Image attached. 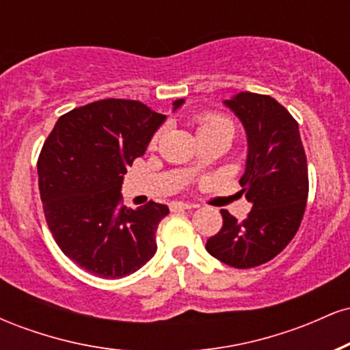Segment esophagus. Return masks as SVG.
<instances>
[{
    "label": "esophagus",
    "instance_id": "34e87169",
    "mask_svg": "<svg viewBox=\"0 0 350 350\" xmlns=\"http://www.w3.org/2000/svg\"><path fill=\"white\" fill-rule=\"evenodd\" d=\"M172 211H178V208H194V204H189V202H174L172 204Z\"/></svg>",
    "mask_w": 350,
    "mask_h": 350
}]
</instances>
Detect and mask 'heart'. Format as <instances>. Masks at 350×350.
<instances>
[{
	"label": "heart",
	"mask_w": 350,
	"mask_h": 350,
	"mask_svg": "<svg viewBox=\"0 0 350 350\" xmlns=\"http://www.w3.org/2000/svg\"><path fill=\"white\" fill-rule=\"evenodd\" d=\"M199 126H198V135L199 136H204V135H212V133H217V131H230L232 135H234V124L226 116H220V115H215V113H206L202 116H199ZM158 136H154V139H152V144L158 142ZM199 164L198 163H192L191 170L192 171H198L199 170Z\"/></svg>",
	"instance_id": "heart-1"
}]
</instances>
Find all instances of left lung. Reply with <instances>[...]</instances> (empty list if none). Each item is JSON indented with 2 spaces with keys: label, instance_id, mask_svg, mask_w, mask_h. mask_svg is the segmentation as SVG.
Returning a JSON list of instances; mask_svg holds the SVG:
<instances>
[{
  "label": "left lung",
  "instance_id": "left-lung-1",
  "mask_svg": "<svg viewBox=\"0 0 350 350\" xmlns=\"http://www.w3.org/2000/svg\"><path fill=\"white\" fill-rule=\"evenodd\" d=\"M222 103L247 135L240 194L252 211L239 222L222 208L224 226L206 250L243 270L270 262L298 232L308 200V164L298 123L275 98L240 92Z\"/></svg>",
  "mask_w": 350,
  "mask_h": 350
}]
</instances>
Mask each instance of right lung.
<instances>
[{"instance_id":"obj_1","label":"right lung","mask_w":350,"mask_h":350,"mask_svg":"<svg viewBox=\"0 0 350 350\" xmlns=\"http://www.w3.org/2000/svg\"><path fill=\"white\" fill-rule=\"evenodd\" d=\"M184 98L172 102V111ZM167 115L138 100L107 98L62 115L38 161L39 192L60 250L92 275L116 280L156 253L164 204L122 206L126 167L143 156Z\"/></svg>"}]
</instances>
